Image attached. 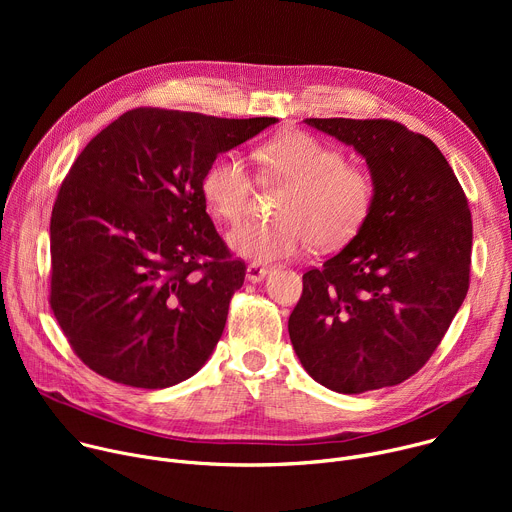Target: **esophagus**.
Masks as SVG:
<instances>
[{
    "mask_svg": "<svg viewBox=\"0 0 512 512\" xmlns=\"http://www.w3.org/2000/svg\"><path fill=\"white\" fill-rule=\"evenodd\" d=\"M267 273H269V267H267V265H261V263H257V261H253V263L247 265V279H249V281H261Z\"/></svg>",
    "mask_w": 512,
    "mask_h": 512,
    "instance_id": "esophagus-1",
    "label": "esophagus"
}]
</instances>
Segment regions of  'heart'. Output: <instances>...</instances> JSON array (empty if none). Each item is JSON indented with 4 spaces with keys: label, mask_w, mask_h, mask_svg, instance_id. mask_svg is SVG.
I'll use <instances>...</instances> for the list:
<instances>
[{
    "label": "heart",
    "mask_w": 512,
    "mask_h": 512,
    "mask_svg": "<svg viewBox=\"0 0 512 512\" xmlns=\"http://www.w3.org/2000/svg\"><path fill=\"white\" fill-rule=\"evenodd\" d=\"M263 178L287 188L277 221H243L229 233V247L255 261L296 257L314 243L322 251L350 243L375 208L377 182L369 170L346 164L334 145L287 133L257 154ZM255 178L239 152L218 156L202 176V196L223 221H237L249 206Z\"/></svg>",
    "instance_id": "heart-1"
}]
</instances>
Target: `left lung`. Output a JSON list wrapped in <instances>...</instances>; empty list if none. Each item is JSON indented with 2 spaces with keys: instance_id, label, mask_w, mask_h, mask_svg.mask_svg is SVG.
<instances>
[{
  "instance_id": "8db88e82",
  "label": "left lung",
  "mask_w": 512,
  "mask_h": 512,
  "mask_svg": "<svg viewBox=\"0 0 512 512\" xmlns=\"http://www.w3.org/2000/svg\"><path fill=\"white\" fill-rule=\"evenodd\" d=\"M306 123L367 160L377 200L360 233L304 273L291 344L308 375L336 393L399 385L431 358L468 294V198L437 145L397 121Z\"/></svg>"
}]
</instances>
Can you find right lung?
<instances>
[{
	"label": "right lung",
	"mask_w": 512,
	"mask_h": 512,
	"mask_svg": "<svg viewBox=\"0 0 512 512\" xmlns=\"http://www.w3.org/2000/svg\"><path fill=\"white\" fill-rule=\"evenodd\" d=\"M275 121L137 107L70 166L50 218L48 302L91 371L166 389L208 360L247 267L210 221L202 176Z\"/></svg>",
	"instance_id": "obj_1"
}]
</instances>
